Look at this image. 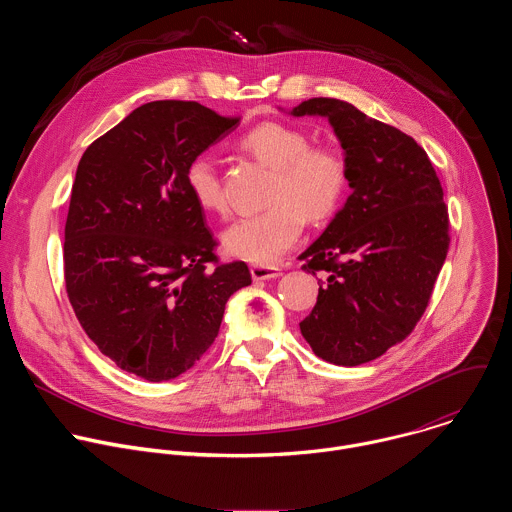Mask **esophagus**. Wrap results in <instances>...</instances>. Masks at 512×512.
Returning <instances> with one entry per match:
<instances>
[{
  "instance_id": "34e87169",
  "label": "esophagus",
  "mask_w": 512,
  "mask_h": 512,
  "mask_svg": "<svg viewBox=\"0 0 512 512\" xmlns=\"http://www.w3.org/2000/svg\"><path fill=\"white\" fill-rule=\"evenodd\" d=\"M281 275V269L279 267H273V265H253L251 267V277L255 281H265V279H275Z\"/></svg>"
}]
</instances>
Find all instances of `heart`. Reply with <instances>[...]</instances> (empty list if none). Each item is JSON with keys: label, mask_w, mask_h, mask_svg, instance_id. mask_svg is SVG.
<instances>
[{"label": "heart", "mask_w": 512, "mask_h": 512, "mask_svg": "<svg viewBox=\"0 0 512 512\" xmlns=\"http://www.w3.org/2000/svg\"><path fill=\"white\" fill-rule=\"evenodd\" d=\"M239 143L249 156L271 168L265 194L269 206L235 221L223 233V249L239 261L275 265L300 241L306 218L324 223L338 210L348 186L346 164L332 148L310 145L308 133L300 127L277 121L253 127ZM184 180L204 212L227 210L223 178L210 158H194Z\"/></svg>", "instance_id": "heart-1"}]
</instances>
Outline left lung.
I'll return each instance as SVG.
<instances>
[{
  "label": "left lung",
  "mask_w": 512,
  "mask_h": 512,
  "mask_svg": "<svg viewBox=\"0 0 512 512\" xmlns=\"http://www.w3.org/2000/svg\"><path fill=\"white\" fill-rule=\"evenodd\" d=\"M289 115L328 119L352 190L300 255L326 275L300 330L316 356L356 367L405 340L427 308L450 245L444 190L413 137L346 101L316 97Z\"/></svg>",
  "instance_id": "left-lung-1"
}]
</instances>
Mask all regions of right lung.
Listing matches in <instances>:
<instances>
[{"label": "right lung", "instance_id": "add662e5", "mask_svg": "<svg viewBox=\"0 0 512 512\" xmlns=\"http://www.w3.org/2000/svg\"><path fill=\"white\" fill-rule=\"evenodd\" d=\"M196 101H152L83 154L64 227V281L83 330L119 369L150 383L192 369L227 300L251 285L218 263L186 168L237 129Z\"/></svg>", "mask_w": 512, "mask_h": 512}]
</instances>
